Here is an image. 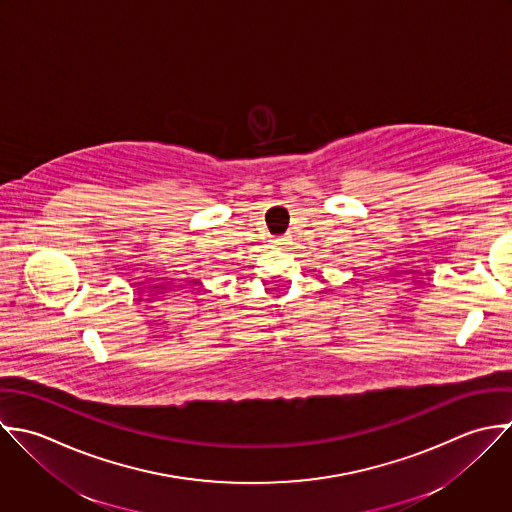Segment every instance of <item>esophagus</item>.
Listing matches in <instances>:
<instances>
[{
	"label": "esophagus",
	"instance_id": "obj_1",
	"mask_svg": "<svg viewBox=\"0 0 512 512\" xmlns=\"http://www.w3.org/2000/svg\"><path fill=\"white\" fill-rule=\"evenodd\" d=\"M290 240H292V236H290V234H284V236H278V238H274L272 242H274V246H280V248H284V246H288V244H290Z\"/></svg>",
	"mask_w": 512,
	"mask_h": 512
}]
</instances>
